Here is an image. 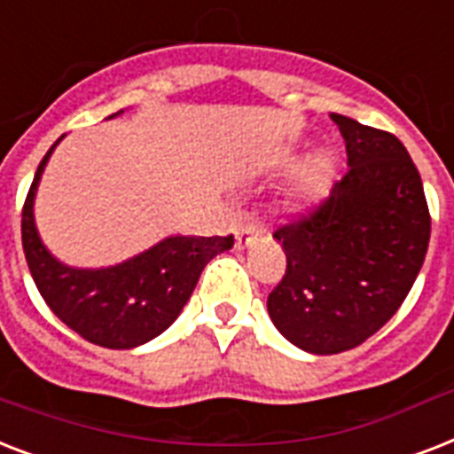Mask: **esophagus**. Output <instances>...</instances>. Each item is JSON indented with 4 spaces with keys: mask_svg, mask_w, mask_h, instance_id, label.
Here are the masks:
<instances>
[{
    "mask_svg": "<svg viewBox=\"0 0 454 454\" xmlns=\"http://www.w3.org/2000/svg\"><path fill=\"white\" fill-rule=\"evenodd\" d=\"M256 235H259V228L245 223V226H240V228H238V231H235V245H238V247H240V249L249 247V245L254 242Z\"/></svg>",
    "mask_w": 454,
    "mask_h": 454,
    "instance_id": "esophagus-1",
    "label": "esophagus"
}]
</instances>
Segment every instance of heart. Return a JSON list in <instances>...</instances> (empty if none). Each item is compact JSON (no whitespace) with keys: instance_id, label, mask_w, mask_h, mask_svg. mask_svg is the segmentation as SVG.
<instances>
[{"instance_id":"b5f03b06","label":"heart","mask_w":454,"mask_h":454,"mask_svg":"<svg viewBox=\"0 0 454 454\" xmlns=\"http://www.w3.org/2000/svg\"><path fill=\"white\" fill-rule=\"evenodd\" d=\"M330 157L323 155V153H317V155L309 157V160L301 164V169H299V185H301L303 191H316V188H320V185L330 178Z\"/></svg>"}]
</instances>
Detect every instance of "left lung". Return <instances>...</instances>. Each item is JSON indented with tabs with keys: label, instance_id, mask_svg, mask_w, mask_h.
<instances>
[{
	"label": "left lung",
	"instance_id": "left-lung-1",
	"mask_svg": "<svg viewBox=\"0 0 454 454\" xmlns=\"http://www.w3.org/2000/svg\"><path fill=\"white\" fill-rule=\"evenodd\" d=\"M332 120L348 169L309 216L273 233L287 270L269 294L278 332L316 356L356 348L394 317L431 235L422 178L405 145L351 117Z\"/></svg>",
	"mask_w": 454,
	"mask_h": 454
}]
</instances>
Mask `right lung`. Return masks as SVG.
Wrapping results in <instances>:
<instances>
[{"label": "right lung", "instance_id": "1", "mask_svg": "<svg viewBox=\"0 0 454 454\" xmlns=\"http://www.w3.org/2000/svg\"><path fill=\"white\" fill-rule=\"evenodd\" d=\"M122 113L124 110H120L108 120ZM60 138L39 162L25 198L20 233L27 269L46 306L70 330L96 346L122 351L137 348L162 334L176 320L191 299L202 269L214 256L233 247V235H169L141 254L106 269H77L59 262L39 238L35 195Z\"/></svg>", "mask_w": 454, "mask_h": 454}]
</instances>
